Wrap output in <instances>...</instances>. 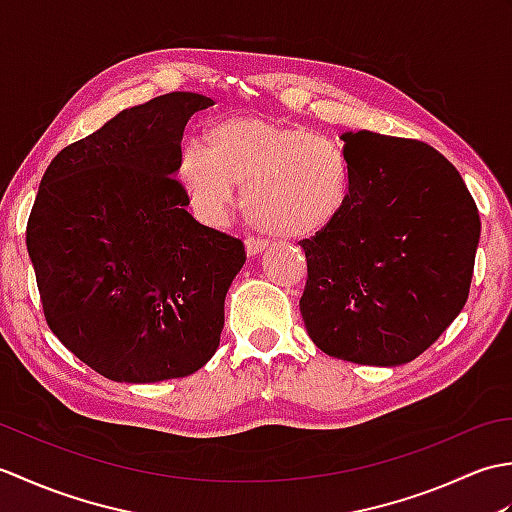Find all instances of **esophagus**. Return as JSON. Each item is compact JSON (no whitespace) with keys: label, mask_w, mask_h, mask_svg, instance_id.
Returning <instances> with one entry per match:
<instances>
[{"label":"esophagus","mask_w":512,"mask_h":512,"mask_svg":"<svg viewBox=\"0 0 512 512\" xmlns=\"http://www.w3.org/2000/svg\"><path fill=\"white\" fill-rule=\"evenodd\" d=\"M266 248H268V244L264 242V239H257V237H248L246 239V253H248V257L262 255Z\"/></svg>","instance_id":"obj_1"}]
</instances>
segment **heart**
<instances>
[{
	"mask_svg": "<svg viewBox=\"0 0 512 512\" xmlns=\"http://www.w3.org/2000/svg\"><path fill=\"white\" fill-rule=\"evenodd\" d=\"M206 149H191L180 180L195 209L209 222L222 220L244 187V209L262 231L284 239L323 233L341 215L350 167L339 145L306 127L279 125L257 116L217 123Z\"/></svg>",
	"mask_w": 512,
	"mask_h": 512,
	"instance_id": "1",
	"label": "heart"
}]
</instances>
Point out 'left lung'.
Returning a JSON list of instances; mask_svg holds the SVG:
<instances>
[{
  "mask_svg": "<svg viewBox=\"0 0 512 512\" xmlns=\"http://www.w3.org/2000/svg\"><path fill=\"white\" fill-rule=\"evenodd\" d=\"M341 140L350 189L341 215L301 242V317L321 352L398 367L462 312L480 215L458 169L433 147L367 129Z\"/></svg>",
  "mask_w": 512,
  "mask_h": 512,
  "instance_id": "left-lung-1",
  "label": "left lung"
}]
</instances>
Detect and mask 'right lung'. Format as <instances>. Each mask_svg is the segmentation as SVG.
<instances>
[{"label": "right lung", "instance_id": "add662e5", "mask_svg": "<svg viewBox=\"0 0 512 512\" xmlns=\"http://www.w3.org/2000/svg\"><path fill=\"white\" fill-rule=\"evenodd\" d=\"M173 92L123 110L50 162L26 246L54 336L116 383H162L211 361L244 244L200 224L176 180L189 118Z\"/></svg>", "mask_w": 512, "mask_h": 512}]
</instances>
